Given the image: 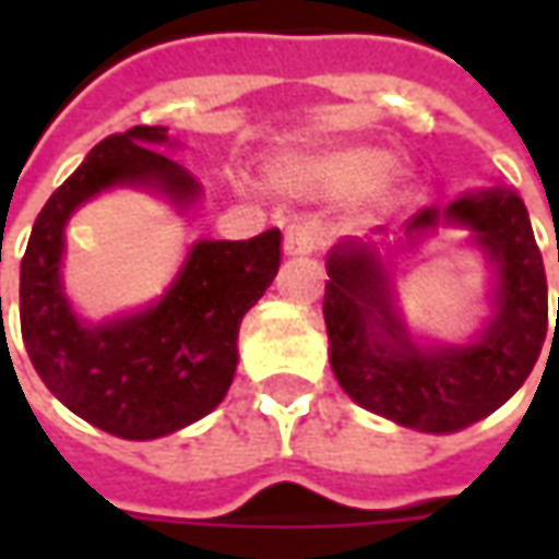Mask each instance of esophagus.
<instances>
[{"mask_svg":"<svg viewBox=\"0 0 559 559\" xmlns=\"http://www.w3.org/2000/svg\"><path fill=\"white\" fill-rule=\"evenodd\" d=\"M323 242V233L317 227L314 221L308 218H293L287 227H284V251L290 257H302L317 251Z\"/></svg>","mask_w":559,"mask_h":559,"instance_id":"obj_1","label":"esophagus"}]
</instances>
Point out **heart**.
I'll use <instances>...</instances> for the list:
<instances>
[{
    "label": "heart",
    "instance_id": "b5f03b06",
    "mask_svg": "<svg viewBox=\"0 0 559 559\" xmlns=\"http://www.w3.org/2000/svg\"><path fill=\"white\" fill-rule=\"evenodd\" d=\"M377 178L376 183L373 179ZM401 179V170L392 164V155L386 148L368 146V143H353V146H338L308 160L299 170H281V182L290 188H305L314 194L338 197L362 191L371 186L374 191H389Z\"/></svg>",
    "mask_w": 559,
    "mask_h": 559
}]
</instances>
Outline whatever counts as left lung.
Instances as JSON below:
<instances>
[{"mask_svg": "<svg viewBox=\"0 0 559 559\" xmlns=\"http://www.w3.org/2000/svg\"><path fill=\"white\" fill-rule=\"evenodd\" d=\"M440 224L467 227L497 266V311L476 341L413 344L377 245L362 239L332 248L323 296L329 362L341 389L365 411L431 433L461 431L503 407L533 371L548 332V281L524 200L509 188H485L445 209H421L404 227L416 236Z\"/></svg>", "mask_w": 559, "mask_h": 559, "instance_id": "1", "label": "left lung"}]
</instances>
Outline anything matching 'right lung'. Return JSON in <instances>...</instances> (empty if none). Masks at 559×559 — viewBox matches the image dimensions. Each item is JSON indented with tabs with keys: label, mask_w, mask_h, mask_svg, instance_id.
Wrapping results in <instances>:
<instances>
[{
	"label": "right lung",
	"mask_w": 559,
	"mask_h": 559,
	"mask_svg": "<svg viewBox=\"0 0 559 559\" xmlns=\"http://www.w3.org/2000/svg\"><path fill=\"white\" fill-rule=\"evenodd\" d=\"M158 143L167 128L104 138L44 203L20 263V329L44 386L122 440H155L218 407L239 362V323L281 266V230L242 242L203 239L155 305L98 326L78 320L59 275L78 206L116 185L158 188L176 206L200 194L191 173L152 148Z\"/></svg>",
	"instance_id": "1"
}]
</instances>
